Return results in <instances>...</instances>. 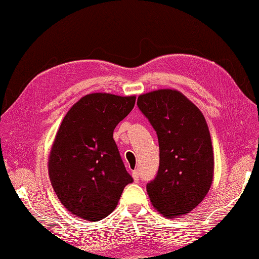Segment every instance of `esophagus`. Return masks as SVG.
Listing matches in <instances>:
<instances>
[{
	"label": "esophagus",
	"mask_w": 259,
	"mask_h": 259,
	"mask_svg": "<svg viewBox=\"0 0 259 259\" xmlns=\"http://www.w3.org/2000/svg\"><path fill=\"white\" fill-rule=\"evenodd\" d=\"M133 178H134L135 181H136V183L138 180H140V175H138L137 169H134V171H133Z\"/></svg>",
	"instance_id": "obj_1"
}]
</instances>
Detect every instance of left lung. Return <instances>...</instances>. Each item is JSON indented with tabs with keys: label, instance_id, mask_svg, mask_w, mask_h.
<instances>
[{
	"label": "left lung",
	"instance_id": "8db88e82",
	"mask_svg": "<svg viewBox=\"0 0 259 259\" xmlns=\"http://www.w3.org/2000/svg\"><path fill=\"white\" fill-rule=\"evenodd\" d=\"M137 106L156 130L159 143V168L146 185L152 206L168 219L190 213L207 195L214 176L206 119L176 90L142 94Z\"/></svg>",
	"mask_w": 259,
	"mask_h": 259
}]
</instances>
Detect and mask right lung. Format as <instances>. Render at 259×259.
Segmentation results:
<instances>
[{"instance_id": "right-lung-1", "label": "right lung", "mask_w": 259, "mask_h": 259, "mask_svg": "<svg viewBox=\"0 0 259 259\" xmlns=\"http://www.w3.org/2000/svg\"><path fill=\"white\" fill-rule=\"evenodd\" d=\"M136 96L93 93L68 110L49 158V176L68 211L87 221L109 215L133 177L113 138L114 129L133 110Z\"/></svg>"}]
</instances>
